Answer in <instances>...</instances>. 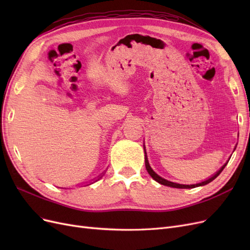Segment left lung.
I'll list each match as a JSON object with an SVG mask.
<instances>
[{
    "label": "left lung",
    "mask_w": 250,
    "mask_h": 250,
    "mask_svg": "<svg viewBox=\"0 0 250 250\" xmlns=\"http://www.w3.org/2000/svg\"><path fill=\"white\" fill-rule=\"evenodd\" d=\"M144 150H145V147H144ZM145 154H146V151H145ZM229 163V162H228ZM228 163L226 164H224L222 167H221V169L219 170V171H217L213 176H210L209 178H208L207 180H204V181H201V183H199V184H196V185H181V184H176V183H172V181H169V180H167V179H165V178H163V177H161L160 175H157V174L151 169V167H150V165H149V162H148V158H147V155H145V166H146V169H147V171H148V173L150 174V176L152 177L155 181H157L158 184H161V185H164V186H167V187H171V188H196V187H201V186H206V185H208V184H209L210 181H213L219 174H220L221 172H222V170L225 168V166L228 165Z\"/></svg>",
    "instance_id": "1"
}]
</instances>
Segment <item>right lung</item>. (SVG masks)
<instances>
[{
  "label": "right lung",
  "mask_w": 250,
  "mask_h": 250,
  "mask_svg": "<svg viewBox=\"0 0 250 250\" xmlns=\"http://www.w3.org/2000/svg\"><path fill=\"white\" fill-rule=\"evenodd\" d=\"M96 181H97V180H96Z\"/></svg>",
  "instance_id": "obj_1"
}]
</instances>
